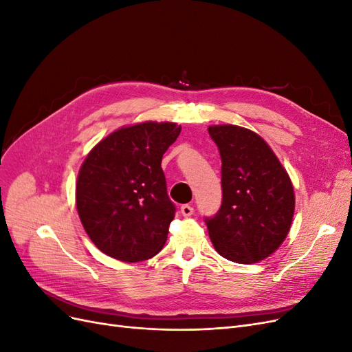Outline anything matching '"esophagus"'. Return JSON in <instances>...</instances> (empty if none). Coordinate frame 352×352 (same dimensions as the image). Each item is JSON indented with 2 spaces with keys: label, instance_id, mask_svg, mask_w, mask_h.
<instances>
[{
  "label": "esophagus",
  "instance_id": "1",
  "mask_svg": "<svg viewBox=\"0 0 352 352\" xmlns=\"http://www.w3.org/2000/svg\"><path fill=\"white\" fill-rule=\"evenodd\" d=\"M192 212H194V209H192V206H190V204H183V206H181V209H179V213L183 214L184 217L191 216Z\"/></svg>",
  "mask_w": 352,
  "mask_h": 352
}]
</instances>
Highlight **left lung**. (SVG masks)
Returning a JSON list of instances; mask_svg holds the SVG:
<instances>
[{
	"label": "left lung",
	"instance_id": "1",
	"mask_svg": "<svg viewBox=\"0 0 352 352\" xmlns=\"http://www.w3.org/2000/svg\"><path fill=\"white\" fill-rule=\"evenodd\" d=\"M222 158V206L206 219L214 250L229 261L255 264L287 238L294 216L292 179L268 143L236 124L209 126Z\"/></svg>",
	"mask_w": 352,
	"mask_h": 352
}]
</instances>
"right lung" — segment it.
I'll return each instance as SVG.
<instances>
[{
  "mask_svg": "<svg viewBox=\"0 0 352 352\" xmlns=\"http://www.w3.org/2000/svg\"><path fill=\"white\" fill-rule=\"evenodd\" d=\"M179 132L181 126L171 122L123 126L85 156L75 203L87 235L101 252L139 263L162 250L175 207L168 199L161 161Z\"/></svg>",
  "mask_w": 352,
  "mask_h": 352,
  "instance_id": "1",
  "label": "right lung"
}]
</instances>
